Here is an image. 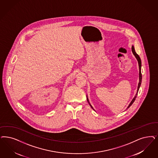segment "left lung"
Returning <instances> with one entry per match:
<instances>
[{"label":"left lung","mask_w":158,"mask_h":158,"mask_svg":"<svg viewBox=\"0 0 158 158\" xmlns=\"http://www.w3.org/2000/svg\"><path fill=\"white\" fill-rule=\"evenodd\" d=\"M132 53H133V54L134 55V56H135V58H136V60H138V65H139V83H138V88H137V92H136V94H135V96H134V98H133V99L132 100V101L129 104V106H128V107L127 108V109H128L133 104V103L134 102V101L135 100V98H136V96H137V95H138V90H139V87L141 86V82H142V74H141V58H140V57L139 56V55L137 54L136 53V52H135V48H134V47L132 45ZM87 102H88V103H89L90 104V106H91V107L93 109V108L92 106H91V104H90L89 103V99H88V98H87ZM94 110V109H93Z\"/></svg>","instance_id":"1"}]
</instances>
